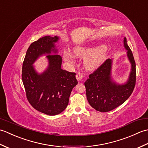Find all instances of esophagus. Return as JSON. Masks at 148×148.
Returning <instances> with one entry per match:
<instances>
[{
	"mask_svg": "<svg viewBox=\"0 0 148 148\" xmlns=\"http://www.w3.org/2000/svg\"><path fill=\"white\" fill-rule=\"evenodd\" d=\"M83 77V74L81 73H77L76 75V79L78 81H80L81 79H82V78Z\"/></svg>",
	"mask_w": 148,
	"mask_h": 148,
	"instance_id": "1",
	"label": "esophagus"
}]
</instances>
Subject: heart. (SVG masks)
<instances>
[{
  "label": "heart",
  "instance_id": "1",
  "mask_svg": "<svg viewBox=\"0 0 148 148\" xmlns=\"http://www.w3.org/2000/svg\"><path fill=\"white\" fill-rule=\"evenodd\" d=\"M106 46L97 45L91 47H79L74 49V53L77 57L86 58L84 62L88 70H93L102 64L106 58L104 50Z\"/></svg>",
  "mask_w": 148,
  "mask_h": 148
}]
</instances>
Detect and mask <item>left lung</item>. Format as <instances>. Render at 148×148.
<instances>
[{
  "mask_svg": "<svg viewBox=\"0 0 148 148\" xmlns=\"http://www.w3.org/2000/svg\"><path fill=\"white\" fill-rule=\"evenodd\" d=\"M123 46L127 51V57L131 64L129 76L126 82L119 84L112 79V59L107 60L84 82L88 101L97 111L108 112L116 108L129 98L134 89L136 63L126 37H124Z\"/></svg>",
  "mask_w": 148,
  "mask_h": 148,
  "instance_id": "1",
  "label": "left lung"
}]
</instances>
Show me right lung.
<instances>
[{
    "label": "right lung",
    "mask_w": 148,
    "mask_h": 148,
    "mask_svg": "<svg viewBox=\"0 0 148 148\" xmlns=\"http://www.w3.org/2000/svg\"><path fill=\"white\" fill-rule=\"evenodd\" d=\"M59 39V36H47L32 42L22 67V81L29 103L37 111L49 116L64 111L72 90L77 84L74 72L62 69V58L55 45ZM44 55L48 60V67L39 73L33 64Z\"/></svg>",
    "instance_id": "obj_1"
}]
</instances>
